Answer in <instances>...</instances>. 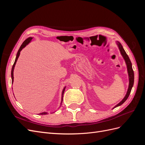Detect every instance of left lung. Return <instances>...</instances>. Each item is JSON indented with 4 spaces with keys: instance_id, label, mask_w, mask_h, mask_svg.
Returning <instances> with one entry per match:
<instances>
[{
    "instance_id": "obj_1",
    "label": "left lung",
    "mask_w": 145,
    "mask_h": 145,
    "mask_svg": "<svg viewBox=\"0 0 145 145\" xmlns=\"http://www.w3.org/2000/svg\"><path fill=\"white\" fill-rule=\"evenodd\" d=\"M117 45L118 47V49H119V50L120 51V53H121V56H123V59L125 61L126 66H127V70H128V76H129V86H128V91H127L126 94L125 96L123 99L119 103H118L116 106H115L113 108H115L117 106H120V105H121L123 103L127 100V99L128 98L129 95L131 93V89H132V88L134 85V71H133V67H132V63H131V62L129 58V57L126 53L125 50L123 49V48L121 44L119 42H117Z\"/></svg>"
}]
</instances>
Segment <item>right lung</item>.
Here are the masks:
<instances>
[{
	"label": "right lung",
	"instance_id": "right-lung-1",
	"mask_svg": "<svg viewBox=\"0 0 145 145\" xmlns=\"http://www.w3.org/2000/svg\"><path fill=\"white\" fill-rule=\"evenodd\" d=\"M32 39H33V37H28V39H26V40L23 42L22 44V45L20 46V48H19V50L18 52H17V55H16V59H15V62H14V64H13V65H12V69H11V79H12V83H13V81H14V76H13V72H14V67H15V65H16V63L17 60V59H18L19 57V56H20V51H22V50L24 48H25L26 46H27V45L28 44V43H29L31 41ZM65 88H66V86H65V87H64V88H63V91H62V101H61V103H60V105H62V103L63 97V93H64L65 90ZM48 114V112H42V113L39 114V115H46V114Z\"/></svg>",
	"mask_w": 145,
	"mask_h": 145
}]
</instances>
